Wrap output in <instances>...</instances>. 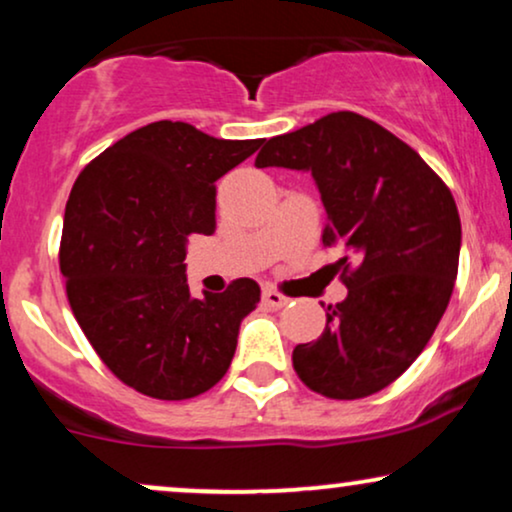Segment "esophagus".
<instances>
[{
  "label": "esophagus",
  "mask_w": 512,
  "mask_h": 512,
  "mask_svg": "<svg viewBox=\"0 0 512 512\" xmlns=\"http://www.w3.org/2000/svg\"><path fill=\"white\" fill-rule=\"evenodd\" d=\"M262 300H264V303H267L269 307H283V305H288L286 295L276 291V288H264V291H262Z\"/></svg>",
  "instance_id": "1"
}]
</instances>
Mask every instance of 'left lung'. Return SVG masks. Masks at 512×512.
Instances as JSON below:
<instances>
[{"label":"left lung","instance_id":"left-lung-1","mask_svg":"<svg viewBox=\"0 0 512 512\" xmlns=\"http://www.w3.org/2000/svg\"><path fill=\"white\" fill-rule=\"evenodd\" d=\"M255 166L312 171L322 243L343 255L348 298L329 305L317 341L295 346V374L334 400L379 393L417 360L451 300L460 257L451 190L408 143L355 112L276 135Z\"/></svg>","mask_w":512,"mask_h":512}]
</instances>
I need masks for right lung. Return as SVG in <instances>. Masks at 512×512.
I'll list each match as a JSON object with an SVG mask.
<instances>
[{
  "label": "right lung",
  "instance_id": "add662e5",
  "mask_svg": "<svg viewBox=\"0 0 512 512\" xmlns=\"http://www.w3.org/2000/svg\"><path fill=\"white\" fill-rule=\"evenodd\" d=\"M262 143L155 121L107 147L73 183L59 245L66 298L109 372L143 396L195 398L231 365L260 286L236 279L195 298L183 260L190 233L217 229V178Z\"/></svg>",
  "mask_w": 512,
  "mask_h": 512
}]
</instances>
